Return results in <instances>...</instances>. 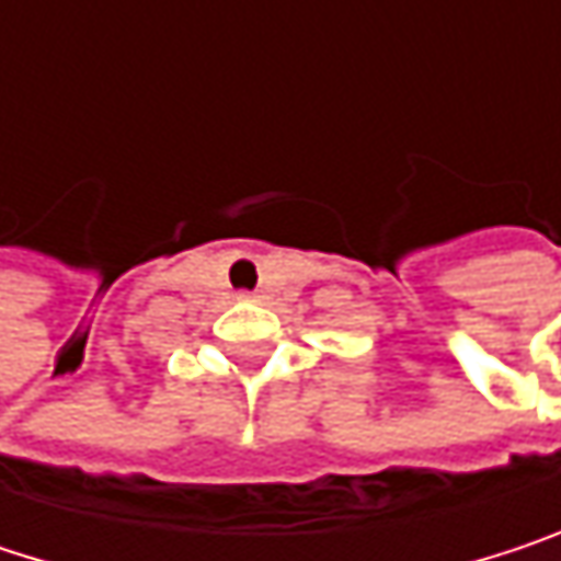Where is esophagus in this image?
I'll list each match as a JSON object with an SVG mask.
<instances>
[{
    "mask_svg": "<svg viewBox=\"0 0 561 561\" xmlns=\"http://www.w3.org/2000/svg\"><path fill=\"white\" fill-rule=\"evenodd\" d=\"M237 298H240V301H256V298H260V295H256V291H240V295H237Z\"/></svg>",
    "mask_w": 561,
    "mask_h": 561,
    "instance_id": "34e87169",
    "label": "esophagus"
}]
</instances>
